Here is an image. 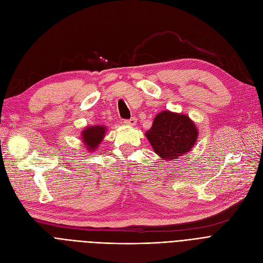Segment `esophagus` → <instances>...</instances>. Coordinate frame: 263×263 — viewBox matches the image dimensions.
I'll list each match as a JSON object with an SVG mask.
<instances>
[{
    "instance_id": "34e87169",
    "label": "esophagus",
    "mask_w": 263,
    "mask_h": 263,
    "mask_svg": "<svg viewBox=\"0 0 263 263\" xmlns=\"http://www.w3.org/2000/svg\"><path fill=\"white\" fill-rule=\"evenodd\" d=\"M136 121H137V119L135 117H131L130 119L124 120V123L128 124V126H134V124H136Z\"/></svg>"
}]
</instances>
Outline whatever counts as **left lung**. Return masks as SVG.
Wrapping results in <instances>:
<instances>
[{"label":"left lung","mask_w":263,"mask_h":263,"mask_svg":"<svg viewBox=\"0 0 263 263\" xmlns=\"http://www.w3.org/2000/svg\"><path fill=\"white\" fill-rule=\"evenodd\" d=\"M198 131L189 116L164 110L154 120L146 137L155 153L166 161L184 156L197 140Z\"/></svg>","instance_id":"1"}]
</instances>
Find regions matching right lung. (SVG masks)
I'll list each match as a JSON object with an SVG mask.
<instances>
[{"label":"right lung","mask_w":263,"mask_h":263,"mask_svg":"<svg viewBox=\"0 0 263 263\" xmlns=\"http://www.w3.org/2000/svg\"><path fill=\"white\" fill-rule=\"evenodd\" d=\"M104 133H105V128L102 126L89 127L82 132L83 142L86 144V146H88L90 153L91 150L96 149L97 146L101 143Z\"/></svg>","instance_id":"1"}]
</instances>
